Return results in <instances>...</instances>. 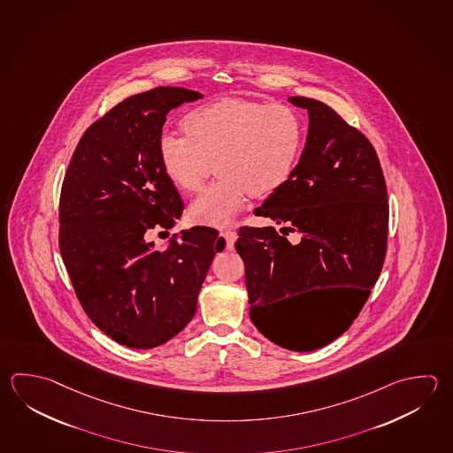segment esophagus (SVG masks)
Here are the masks:
<instances>
[{"label": "esophagus", "mask_w": 453, "mask_h": 453, "mask_svg": "<svg viewBox=\"0 0 453 453\" xmlns=\"http://www.w3.org/2000/svg\"><path fill=\"white\" fill-rule=\"evenodd\" d=\"M221 237L226 242V248L232 250L235 240H237V232L232 231V229H224V231H221Z\"/></svg>", "instance_id": "obj_1"}]
</instances>
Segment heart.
<instances>
[{"label": "heart", "mask_w": 453, "mask_h": 453, "mask_svg": "<svg viewBox=\"0 0 453 453\" xmlns=\"http://www.w3.org/2000/svg\"><path fill=\"white\" fill-rule=\"evenodd\" d=\"M184 134L162 131L157 141L165 174L184 192H196L214 170L219 178L190 205L192 219L227 226L248 196H271L296 170L306 127L298 111L283 104L227 97L188 111Z\"/></svg>", "instance_id": "heart-1"}]
</instances>
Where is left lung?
Here are the masks:
<instances>
[{"instance_id":"left-lung-1","label":"left lung","mask_w":453,"mask_h":453,"mask_svg":"<svg viewBox=\"0 0 453 453\" xmlns=\"http://www.w3.org/2000/svg\"><path fill=\"white\" fill-rule=\"evenodd\" d=\"M288 101L308 109L306 147L290 180L255 210L287 227L280 235L273 227L243 226L235 250L245 263L255 326L285 349L308 352L344 334L364 308L383 269L389 203L367 137L320 101ZM285 230L302 235L296 246ZM314 288L345 296L311 327L294 301Z\"/></svg>"}]
</instances>
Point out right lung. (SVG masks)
Returning a JSON list of instances; mask_svg holds the SVG:
<instances>
[{
  "label": "right lung",
  "instance_id": "obj_1",
  "mask_svg": "<svg viewBox=\"0 0 453 453\" xmlns=\"http://www.w3.org/2000/svg\"><path fill=\"white\" fill-rule=\"evenodd\" d=\"M200 97L158 86L117 104L86 129L60 188L59 250L78 301L97 328L133 349L157 348L188 326L224 247L205 226L165 250L147 240L173 229L184 210L157 141L171 109Z\"/></svg>",
  "mask_w": 453,
  "mask_h": 453
}]
</instances>
